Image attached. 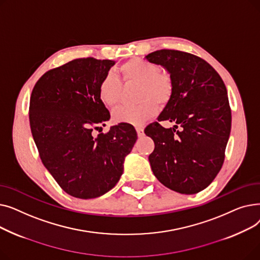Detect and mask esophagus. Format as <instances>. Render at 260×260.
Masks as SVG:
<instances>
[{
  "label": "esophagus",
  "instance_id": "34e87169",
  "mask_svg": "<svg viewBox=\"0 0 260 260\" xmlns=\"http://www.w3.org/2000/svg\"><path fill=\"white\" fill-rule=\"evenodd\" d=\"M136 131H137L138 137H142V136L144 135V133H143V128H142L141 126H137V127H136Z\"/></svg>",
  "mask_w": 260,
  "mask_h": 260
}]
</instances>
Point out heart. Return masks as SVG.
Segmentation results:
<instances>
[{
	"label": "heart",
	"instance_id": "b5f03b06",
	"mask_svg": "<svg viewBox=\"0 0 260 260\" xmlns=\"http://www.w3.org/2000/svg\"><path fill=\"white\" fill-rule=\"evenodd\" d=\"M119 72L124 81L139 84L137 99L140 103L116 108L113 112L115 122L141 125L157 113V103L163 106L171 100L174 90L173 80L170 75L160 73L156 64L135 58L123 63ZM120 95V81L111 73L104 76L99 85L101 102L108 107H114L118 104Z\"/></svg>",
	"mask_w": 260,
	"mask_h": 260
}]
</instances>
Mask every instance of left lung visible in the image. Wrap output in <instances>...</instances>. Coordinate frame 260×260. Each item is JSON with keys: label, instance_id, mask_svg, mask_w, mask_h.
<instances>
[{"label": "left lung", "instance_id": "obj_1", "mask_svg": "<svg viewBox=\"0 0 260 260\" xmlns=\"http://www.w3.org/2000/svg\"><path fill=\"white\" fill-rule=\"evenodd\" d=\"M145 59L165 68L174 85L158 121L175 125L165 128L154 122L144 131L155 142L148 157L152 171L175 192L196 194L212 183L223 165L232 122L225 85L208 62L194 54L161 49Z\"/></svg>", "mask_w": 260, "mask_h": 260}]
</instances>
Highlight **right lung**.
Masks as SVG:
<instances>
[{
    "label": "right lung",
    "mask_w": 260,
    "mask_h": 260,
    "mask_svg": "<svg viewBox=\"0 0 260 260\" xmlns=\"http://www.w3.org/2000/svg\"><path fill=\"white\" fill-rule=\"evenodd\" d=\"M115 64L73 60L45 73L31 92L29 122L41 160L64 192L76 198H97L112 189L137 140L126 123L97 138L91 134L111 118L99 85Z\"/></svg>",
    "instance_id": "obj_1"
}]
</instances>
